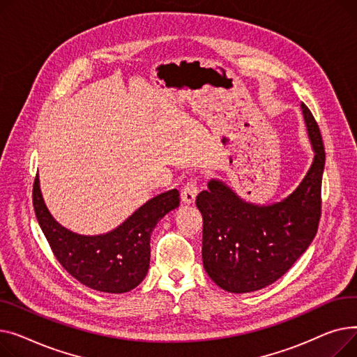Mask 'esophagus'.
I'll list each match as a JSON object with an SVG mask.
<instances>
[{"label":"esophagus","mask_w":357,"mask_h":357,"mask_svg":"<svg viewBox=\"0 0 357 357\" xmlns=\"http://www.w3.org/2000/svg\"><path fill=\"white\" fill-rule=\"evenodd\" d=\"M199 193V187H197V181L195 178L188 180L183 188H181V200L187 204H190L196 200V196Z\"/></svg>","instance_id":"1"}]
</instances>
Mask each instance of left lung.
<instances>
[{"instance_id": "obj_1", "label": "left lung", "mask_w": 357, "mask_h": 357, "mask_svg": "<svg viewBox=\"0 0 357 357\" xmlns=\"http://www.w3.org/2000/svg\"><path fill=\"white\" fill-rule=\"evenodd\" d=\"M316 155L296 192L280 203L257 206L211 180L196 197L203 216V265L220 288L241 294L280 280L305 252L321 218L326 162L320 128L301 103Z\"/></svg>"}]
</instances>
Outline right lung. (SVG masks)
<instances>
[{
    "mask_svg": "<svg viewBox=\"0 0 357 357\" xmlns=\"http://www.w3.org/2000/svg\"><path fill=\"white\" fill-rule=\"evenodd\" d=\"M178 204L180 195L174 188L146 202L112 232L82 236L52 218L41 197L37 176L33 184L36 218L56 259L80 284L109 294L131 291L145 278L153 229Z\"/></svg>",
    "mask_w": 357,
    "mask_h": 357,
    "instance_id": "right-lung-1",
    "label": "right lung"
}]
</instances>
